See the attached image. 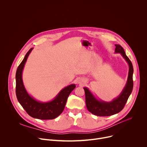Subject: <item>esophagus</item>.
I'll use <instances>...</instances> for the list:
<instances>
[{
	"mask_svg": "<svg viewBox=\"0 0 147 147\" xmlns=\"http://www.w3.org/2000/svg\"><path fill=\"white\" fill-rule=\"evenodd\" d=\"M78 84H82V82L81 80H78Z\"/></svg>",
	"mask_w": 147,
	"mask_h": 147,
	"instance_id": "obj_1",
	"label": "esophagus"
}]
</instances>
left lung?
Returning a JSON list of instances; mask_svg holds the SVG:
<instances>
[{
  "mask_svg": "<svg viewBox=\"0 0 147 147\" xmlns=\"http://www.w3.org/2000/svg\"><path fill=\"white\" fill-rule=\"evenodd\" d=\"M115 53H120L129 64L127 81L120 95L109 102L98 100L87 87L83 88L86 94V103L87 109L96 116H109L120 112L124 107L133 90V67L132 63L120 45H115Z\"/></svg>",
  "mask_w": 147,
  "mask_h": 147,
  "instance_id": "left-lung-1",
  "label": "left lung"
}]
</instances>
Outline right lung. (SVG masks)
Instances as JSON below:
<instances>
[{"label": "right lung", "mask_w": 147, "mask_h": 147, "mask_svg": "<svg viewBox=\"0 0 147 147\" xmlns=\"http://www.w3.org/2000/svg\"><path fill=\"white\" fill-rule=\"evenodd\" d=\"M33 48L26 53L24 59L18 66L16 74V93L18 101L31 117L40 120L53 119L63 111L67 98L71 91L76 88L75 84H71L60 91L52 100L40 102L31 97L24 86L22 72L27 58Z\"/></svg>", "instance_id": "add662e5"}]
</instances>
